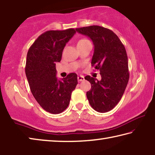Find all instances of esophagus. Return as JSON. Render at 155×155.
I'll use <instances>...</instances> for the list:
<instances>
[{"instance_id": "esophagus-1", "label": "esophagus", "mask_w": 155, "mask_h": 155, "mask_svg": "<svg viewBox=\"0 0 155 155\" xmlns=\"http://www.w3.org/2000/svg\"><path fill=\"white\" fill-rule=\"evenodd\" d=\"M78 81H80V82H81V81H84V77L83 75H78Z\"/></svg>"}]
</instances>
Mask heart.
I'll return each instance as SVG.
<instances>
[{
    "label": "heart",
    "instance_id": "obj_1",
    "mask_svg": "<svg viewBox=\"0 0 155 155\" xmlns=\"http://www.w3.org/2000/svg\"><path fill=\"white\" fill-rule=\"evenodd\" d=\"M87 40H88L86 39V38H82V39H80L79 41L78 42V44H79V43H81V42H84V41H87Z\"/></svg>",
    "mask_w": 155,
    "mask_h": 155
}]
</instances>
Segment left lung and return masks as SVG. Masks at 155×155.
I'll return each instance as SVG.
<instances>
[{"label":"left lung","instance_id":"obj_1","mask_svg":"<svg viewBox=\"0 0 155 155\" xmlns=\"http://www.w3.org/2000/svg\"><path fill=\"white\" fill-rule=\"evenodd\" d=\"M94 45L92 67L100 70L101 80L87 75L91 88L87 92L89 104L99 113H106L120 101L129 80L128 56L117 35L107 28L92 25L75 29Z\"/></svg>","mask_w":155,"mask_h":155}]
</instances>
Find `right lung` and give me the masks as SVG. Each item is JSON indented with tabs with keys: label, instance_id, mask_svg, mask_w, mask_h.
<instances>
[{
	"label": "right lung",
	"instance_id": "right-lung-1",
	"mask_svg": "<svg viewBox=\"0 0 155 155\" xmlns=\"http://www.w3.org/2000/svg\"><path fill=\"white\" fill-rule=\"evenodd\" d=\"M75 34L72 28L47 31L38 36L27 52L25 73L30 90L40 106L50 113L59 114L68 107L78 84L75 73L58 80L55 68L66 44Z\"/></svg>",
	"mask_w": 155,
	"mask_h": 155
}]
</instances>
